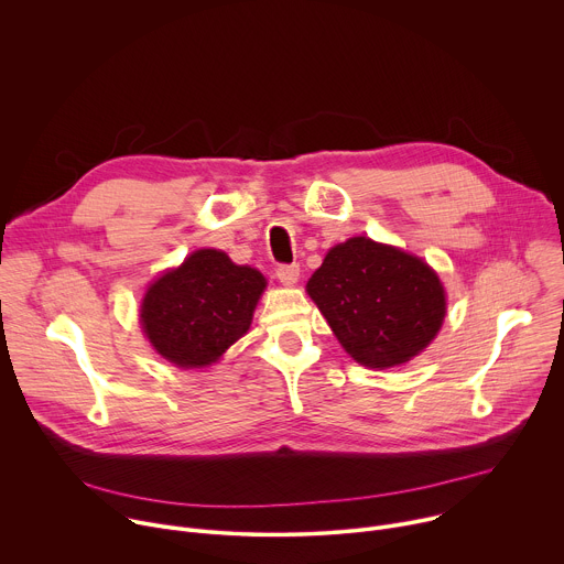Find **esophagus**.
I'll return each mask as SVG.
<instances>
[{
    "label": "esophagus",
    "mask_w": 564,
    "mask_h": 564,
    "mask_svg": "<svg viewBox=\"0 0 564 564\" xmlns=\"http://www.w3.org/2000/svg\"><path fill=\"white\" fill-rule=\"evenodd\" d=\"M276 279H279L283 285H294V283L299 281V265H296V263L279 265V268H276Z\"/></svg>",
    "instance_id": "34e87169"
}]
</instances>
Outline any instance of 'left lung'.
Here are the masks:
<instances>
[{"instance_id":"8db88e82","label":"left lung","mask_w":564,"mask_h":564,"mask_svg":"<svg viewBox=\"0 0 564 564\" xmlns=\"http://www.w3.org/2000/svg\"><path fill=\"white\" fill-rule=\"evenodd\" d=\"M307 294L346 352L368 368H390L422 352L437 335L446 299L437 274L417 257L357 236L333 248Z\"/></svg>"}]
</instances>
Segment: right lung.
Listing matches in <instances>:
<instances>
[{
  "label": "right lung",
  "instance_id": "1",
  "mask_svg": "<svg viewBox=\"0 0 564 564\" xmlns=\"http://www.w3.org/2000/svg\"><path fill=\"white\" fill-rule=\"evenodd\" d=\"M263 288L254 268L234 265L218 250H198L147 290L144 335L181 368L209 366L248 333Z\"/></svg>",
  "mask_w": 564,
  "mask_h": 564
}]
</instances>
